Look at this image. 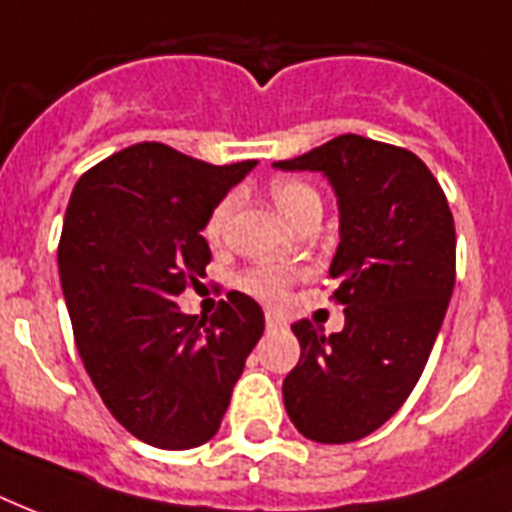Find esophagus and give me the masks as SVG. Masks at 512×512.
<instances>
[{
	"mask_svg": "<svg viewBox=\"0 0 512 512\" xmlns=\"http://www.w3.org/2000/svg\"><path fill=\"white\" fill-rule=\"evenodd\" d=\"M283 326V320L277 318V315H272V312H267V331H275V328Z\"/></svg>",
	"mask_w": 512,
	"mask_h": 512,
	"instance_id": "obj_1",
	"label": "esophagus"
}]
</instances>
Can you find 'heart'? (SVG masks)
<instances>
[{"mask_svg":"<svg viewBox=\"0 0 512 512\" xmlns=\"http://www.w3.org/2000/svg\"><path fill=\"white\" fill-rule=\"evenodd\" d=\"M269 194H272V200H275L277 211L283 213L291 224H296L307 211L320 208L318 189L312 184H307V181H301V178H277L275 184L269 186ZM232 205H235V197L227 194V197H221V200L213 205V211L208 213V219H205V237H208L211 243H219L221 237H224V232H227ZM293 277H296L293 275V269L280 267V264H261V267H251L248 272H243L240 285H243V291H248L251 296H256V299L277 304V301L285 299V293L291 288Z\"/></svg>","mask_w":512,"mask_h":512,"instance_id":"b5f03b06","label":"heart"}]
</instances>
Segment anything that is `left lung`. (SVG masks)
<instances>
[{"instance_id":"1","label":"left lung","mask_w":512,"mask_h":512,"mask_svg":"<svg viewBox=\"0 0 512 512\" xmlns=\"http://www.w3.org/2000/svg\"><path fill=\"white\" fill-rule=\"evenodd\" d=\"M275 168L326 173L342 224L328 277L344 328L293 323L301 358L283 382L285 411L310 441H360L425 371L457 277L454 216L417 154L374 138L344 133Z\"/></svg>"}]
</instances>
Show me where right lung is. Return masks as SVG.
<instances>
[{
  "mask_svg": "<svg viewBox=\"0 0 512 512\" xmlns=\"http://www.w3.org/2000/svg\"><path fill=\"white\" fill-rule=\"evenodd\" d=\"M253 165L144 141L93 165L71 192L58 269L77 350L112 417L157 449H194L219 433L264 334V312L240 291L211 318L176 307L211 264L200 235L208 213Z\"/></svg>",
  "mask_w": 512,
  "mask_h": 512,
  "instance_id": "obj_1",
  "label": "right lung"
}]
</instances>
